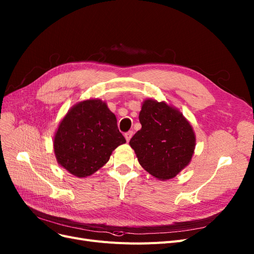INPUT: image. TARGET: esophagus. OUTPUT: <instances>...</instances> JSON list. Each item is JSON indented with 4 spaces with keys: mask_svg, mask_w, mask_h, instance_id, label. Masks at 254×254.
I'll list each match as a JSON object with an SVG mask.
<instances>
[{
    "mask_svg": "<svg viewBox=\"0 0 254 254\" xmlns=\"http://www.w3.org/2000/svg\"><path fill=\"white\" fill-rule=\"evenodd\" d=\"M124 135H125L126 141H127V142H129V141H130V138L132 137V135H133V131H128V132H126Z\"/></svg>",
    "mask_w": 254,
    "mask_h": 254,
    "instance_id": "esophagus-1",
    "label": "esophagus"
}]
</instances>
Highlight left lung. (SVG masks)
<instances>
[{"mask_svg":"<svg viewBox=\"0 0 254 254\" xmlns=\"http://www.w3.org/2000/svg\"><path fill=\"white\" fill-rule=\"evenodd\" d=\"M138 119L142 129L129 142L138 163L156 179L174 178L190 163L195 148L189 122L178 109L154 100L144 102Z\"/></svg>","mask_w":254,"mask_h":254,"instance_id":"obj_1","label":"left lung"}]
</instances>
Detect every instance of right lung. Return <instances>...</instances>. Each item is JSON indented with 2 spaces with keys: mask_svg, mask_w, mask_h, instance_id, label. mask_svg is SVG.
Masks as SVG:
<instances>
[{
  "mask_svg": "<svg viewBox=\"0 0 254 254\" xmlns=\"http://www.w3.org/2000/svg\"><path fill=\"white\" fill-rule=\"evenodd\" d=\"M126 139L101 100L80 102L61 122L54 141L58 163L77 178L91 176Z\"/></svg>",
  "mask_w": 254,
  "mask_h": 254,
  "instance_id": "right-lung-1",
  "label": "right lung"
}]
</instances>
